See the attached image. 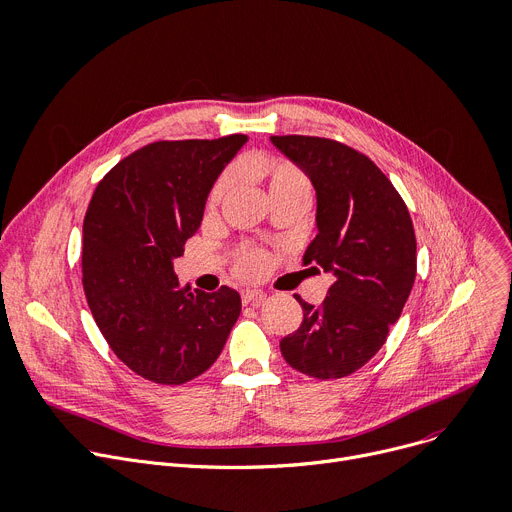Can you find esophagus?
<instances>
[{"mask_svg": "<svg viewBox=\"0 0 512 512\" xmlns=\"http://www.w3.org/2000/svg\"><path fill=\"white\" fill-rule=\"evenodd\" d=\"M241 298H243V304H257L259 300H263V292H259V290H243Z\"/></svg>", "mask_w": 512, "mask_h": 512, "instance_id": "1", "label": "esophagus"}]
</instances>
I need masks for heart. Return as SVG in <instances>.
<instances>
[{
	"label": "heart",
	"instance_id": "1",
	"mask_svg": "<svg viewBox=\"0 0 512 512\" xmlns=\"http://www.w3.org/2000/svg\"><path fill=\"white\" fill-rule=\"evenodd\" d=\"M257 175L265 183L267 193L274 203L282 201V199H292V197H300V199L309 201V197H311L313 183H311L309 175H306L304 170L292 160H286V158L265 160L257 166ZM232 185H234V173L232 170H224V173L214 181V185L208 193V199H206L208 214L218 212L220 203L230 193ZM265 265H267V255L253 245H241L232 253V269L243 278L261 276Z\"/></svg>",
	"mask_w": 512,
	"mask_h": 512
}]
</instances>
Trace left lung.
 Masks as SVG:
<instances>
[{"instance_id":"1","label":"left lung","mask_w":512,"mask_h":512,"mask_svg":"<svg viewBox=\"0 0 512 512\" xmlns=\"http://www.w3.org/2000/svg\"><path fill=\"white\" fill-rule=\"evenodd\" d=\"M311 177L319 234L302 263L333 274L319 306L280 342L306 377L333 381L362 368L387 342L416 280V234L399 191L366 154L315 135H271Z\"/></svg>"}]
</instances>
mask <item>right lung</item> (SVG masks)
I'll return each instance as SVG.
<instances>
[{"label":"right lung","instance_id":"add662e5","mask_svg":"<svg viewBox=\"0 0 512 512\" xmlns=\"http://www.w3.org/2000/svg\"><path fill=\"white\" fill-rule=\"evenodd\" d=\"M249 138L152 142L102 177L84 218L82 284L115 356L142 379L185 385L220 356L241 296L189 292L173 259L185 253L222 168Z\"/></svg>","mask_w":512,"mask_h":512}]
</instances>
